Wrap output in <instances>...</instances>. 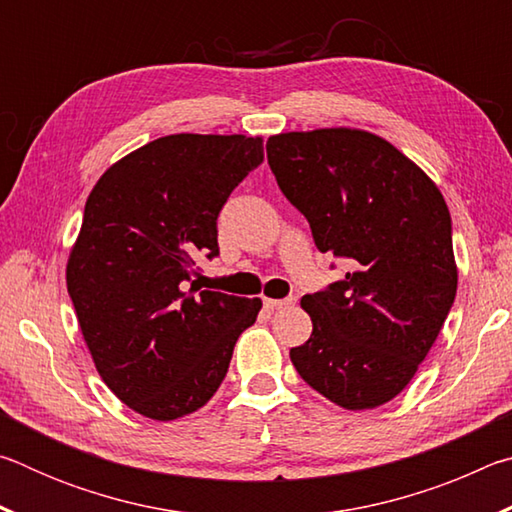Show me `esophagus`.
Returning <instances> with one entry per match:
<instances>
[{"mask_svg":"<svg viewBox=\"0 0 512 512\" xmlns=\"http://www.w3.org/2000/svg\"><path fill=\"white\" fill-rule=\"evenodd\" d=\"M296 298H284V300H273V298H264V307L277 311V309H284V307H291Z\"/></svg>","mask_w":512,"mask_h":512,"instance_id":"34e87169","label":"esophagus"}]
</instances>
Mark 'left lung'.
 <instances>
[{
	"instance_id": "obj_1",
	"label": "left lung",
	"mask_w": 512,
	"mask_h": 512,
	"mask_svg": "<svg viewBox=\"0 0 512 512\" xmlns=\"http://www.w3.org/2000/svg\"><path fill=\"white\" fill-rule=\"evenodd\" d=\"M266 155L316 248L348 262L343 280L302 298L314 332L291 348L293 366L343 409L391 402L427 357L456 298L443 194L391 142L357 128L273 135Z\"/></svg>"
}]
</instances>
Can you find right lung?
<instances>
[{
    "instance_id": "obj_1",
    "label": "right lung",
    "mask_w": 512,
    "mask_h": 512,
    "mask_svg": "<svg viewBox=\"0 0 512 512\" xmlns=\"http://www.w3.org/2000/svg\"><path fill=\"white\" fill-rule=\"evenodd\" d=\"M262 160V137L167 135L112 164L88 196L67 291L101 379L146 418L207 404L262 309L192 282L194 259L219 255L221 207Z\"/></svg>"
}]
</instances>
